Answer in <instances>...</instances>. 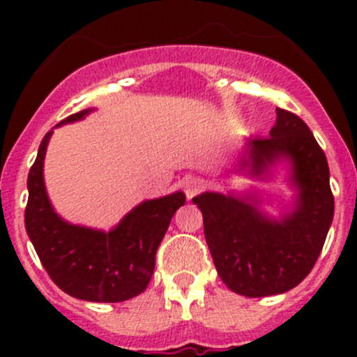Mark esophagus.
I'll return each instance as SVG.
<instances>
[{"instance_id": "1", "label": "esophagus", "mask_w": 357, "mask_h": 357, "mask_svg": "<svg viewBox=\"0 0 357 357\" xmlns=\"http://www.w3.org/2000/svg\"><path fill=\"white\" fill-rule=\"evenodd\" d=\"M205 188V181L202 178H190L185 183V192L188 199H193L195 195H199L202 190Z\"/></svg>"}]
</instances>
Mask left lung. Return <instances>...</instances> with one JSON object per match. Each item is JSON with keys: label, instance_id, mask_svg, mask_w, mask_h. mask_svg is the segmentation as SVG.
I'll return each instance as SVG.
<instances>
[{"label": "left lung", "instance_id": "left-lung-1", "mask_svg": "<svg viewBox=\"0 0 357 357\" xmlns=\"http://www.w3.org/2000/svg\"><path fill=\"white\" fill-rule=\"evenodd\" d=\"M268 138L250 142L254 171L278 157L294 164L301 190L297 211L282 222L262 218L254 205L219 193L193 199L204 215L205 242L222 282L245 297L283 294L311 273L333 219V193L325 152L298 115L276 109Z\"/></svg>", "mask_w": 357, "mask_h": 357}]
</instances>
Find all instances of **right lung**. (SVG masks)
I'll list each match as a JSON object with an SVG mask.
<instances>
[{
  "label": "right lung",
  "mask_w": 357,
  "mask_h": 357,
  "mask_svg": "<svg viewBox=\"0 0 357 357\" xmlns=\"http://www.w3.org/2000/svg\"><path fill=\"white\" fill-rule=\"evenodd\" d=\"M88 112L68 115L60 124L77 121ZM52 132L43 138L27 178L25 229L39 261L53 283L75 298L122 302L136 297L150 283L157 248L185 195L178 192L143 202L109 233L68 225L52 208L43 183V160Z\"/></svg>",
  "instance_id": "obj_1"
}]
</instances>
